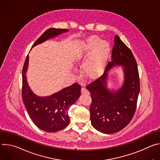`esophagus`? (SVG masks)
<instances>
[{"mask_svg":"<svg viewBox=\"0 0 160 160\" xmlns=\"http://www.w3.org/2000/svg\"><path fill=\"white\" fill-rule=\"evenodd\" d=\"M81 92L82 94H88V90L85 88V87H82L81 89Z\"/></svg>","mask_w":160,"mask_h":160,"instance_id":"34e87169","label":"esophagus"}]
</instances>
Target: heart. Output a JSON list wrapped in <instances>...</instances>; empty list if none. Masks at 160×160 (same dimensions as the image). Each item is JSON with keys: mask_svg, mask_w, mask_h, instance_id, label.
<instances>
[{"mask_svg": "<svg viewBox=\"0 0 160 160\" xmlns=\"http://www.w3.org/2000/svg\"><path fill=\"white\" fill-rule=\"evenodd\" d=\"M110 49V44L107 40H101L98 36L92 35L77 45L72 52V58L77 64H83V73L87 77L95 78L103 73ZM90 51L91 52L89 56ZM87 57L88 58L86 62Z\"/></svg>", "mask_w": 160, "mask_h": 160, "instance_id": "1", "label": "heart"}]
</instances>
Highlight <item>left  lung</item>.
I'll return each mask as SVG.
<instances>
[{
	"label": "left lung",
	"mask_w": 160,
	"mask_h": 160,
	"mask_svg": "<svg viewBox=\"0 0 160 160\" xmlns=\"http://www.w3.org/2000/svg\"><path fill=\"white\" fill-rule=\"evenodd\" d=\"M122 66L124 82L117 89L107 87L109 70ZM92 98L90 108L91 124L97 130L107 134L118 132L132 120L140 92L137 62L130 49L116 35L111 61L104 74L87 86Z\"/></svg>",
	"instance_id": "1"
}]
</instances>
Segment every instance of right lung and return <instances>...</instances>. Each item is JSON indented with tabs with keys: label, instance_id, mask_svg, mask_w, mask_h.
<instances>
[{
	"label": "right lung",
	"instance_id": "right-lung-1",
	"mask_svg": "<svg viewBox=\"0 0 160 160\" xmlns=\"http://www.w3.org/2000/svg\"><path fill=\"white\" fill-rule=\"evenodd\" d=\"M68 32L67 29L49 28L34 43L32 48L46 40ZM29 56L22 72V98L33 123L41 130L54 132L64 128L70 123L68 110L80 96L81 87L77 83L65 87L49 96H38L30 88L27 78Z\"/></svg>",
	"mask_w": 160,
	"mask_h": 160
}]
</instances>
